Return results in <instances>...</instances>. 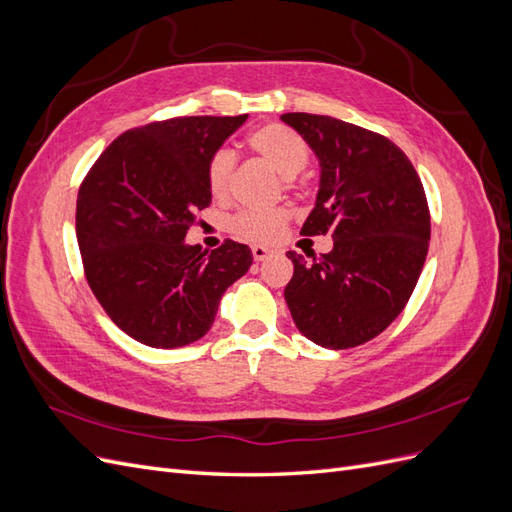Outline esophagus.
Segmentation results:
<instances>
[{"label":"esophagus","mask_w":512,"mask_h":512,"mask_svg":"<svg viewBox=\"0 0 512 512\" xmlns=\"http://www.w3.org/2000/svg\"><path fill=\"white\" fill-rule=\"evenodd\" d=\"M271 254H273V250H269V247H262V245H254V247H252V256H254L256 262L269 258Z\"/></svg>","instance_id":"obj_1"}]
</instances>
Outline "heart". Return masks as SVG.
<instances>
[{"mask_svg":"<svg viewBox=\"0 0 512 512\" xmlns=\"http://www.w3.org/2000/svg\"><path fill=\"white\" fill-rule=\"evenodd\" d=\"M250 147L260 160H265L277 175L290 179L299 175L309 162V149L303 138L280 123H269L247 136ZM235 158L226 149L215 151L207 164V188L213 198H224L230 188V175ZM286 188H292L286 183ZM288 213L284 209L243 211L230 220V232L250 243H273L284 235Z\"/></svg>","mask_w":512,"mask_h":512,"instance_id":"heart-1","label":"heart"}]
</instances>
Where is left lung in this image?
Returning a JSON list of instances; mask_svg holds the SVG:
<instances>
[{
  "mask_svg": "<svg viewBox=\"0 0 512 512\" xmlns=\"http://www.w3.org/2000/svg\"><path fill=\"white\" fill-rule=\"evenodd\" d=\"M320 162L316 207L301 232L333 250L294 273L284 297L297 329L331 350L361 346L404 312L423 271L431 220L423 183L389 138L327 115L286 113Z\"/></svg>",
  "mask_w": 512,
  "mask_h": 512,
  "instance_id": "8db88e82",
  "label": "left lung"
}]
</instances>
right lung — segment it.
<instances>
[{"mask_svg": "<svg viewBox=\"0 0 512 512\" xmlns=\"http://www.w3.org/2000/svg\"><path fill=\"white\" fill-rule=\"evenodd\" d=\"M247 115L173 117L117 136L85 175L76 239L91 292L117 327L151 348L203 337L226 288L252 265L250 247L185 245L209 207L207 164Z\"/></svg>", "mask_w": 512, "mask_h": 512, "instance_id": "right-lung-1", "label": "right lung"}]
</instances>
